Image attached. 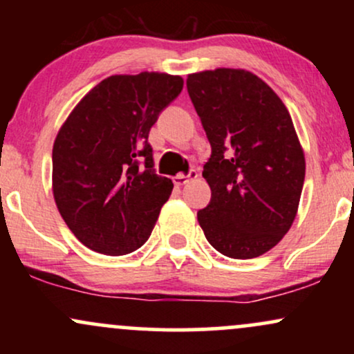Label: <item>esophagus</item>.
<instances>
[{
    "label": "esophagus",
    "mask_w": 354,
    "mask_h": 354,
    "mask_svg": "<svg viewBox=\"0 0 354 354\" xmlns=\"http://www.w3.org/2000/svg\"><path fill=\"white\" fill-rule=\"evenodd\" d=\"M198 176H200V174H198L196 169H191L188 174H176V176L173 178V183L176 186H183V185H186L189 180H196Z\"/></svg>",
    "instance_id": "34e87169"
}]
</instances>
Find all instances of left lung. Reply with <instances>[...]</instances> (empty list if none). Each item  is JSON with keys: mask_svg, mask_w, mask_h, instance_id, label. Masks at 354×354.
Segmentation results:
<instances>
[{"mask_svg": "<svg viewBox=\"0 0 354 354\" xmlns=\"http://www.w3.org/2000/svg\"><path fill=\"white\" fill-rule=\"evenodd\" d=\"M186 86L211 145L203 169L211 201L198 221L221 254L258 258L281 241L298 213L306 163L293 120L251 71L193 73Z\"/></svg>", "mask_w": 354, "mask_h": 354, "instance_id": "obj_1", "label": "left lung"}]
</instances>
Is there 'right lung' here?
Listing matches in <instances>:
<instances>
[{
    "mask_svg": "<svg viewBox=\"0 0 354 354\" xmlns=\"http://www.w3.org/2000/svg\"><path fill=\"white\" fill-rule=\"evenodd\" d=\"M181 89V76L168 73L109 76L61 124L53 145V196L89 250L128 254L151 234L173 181L154 173L148 135Z\"/></svg>",
    "mask_w": 354,
    "mask_h": 354,
    "instance_id": "add662e5",
    "label": "right lung"
}]
</instances>
